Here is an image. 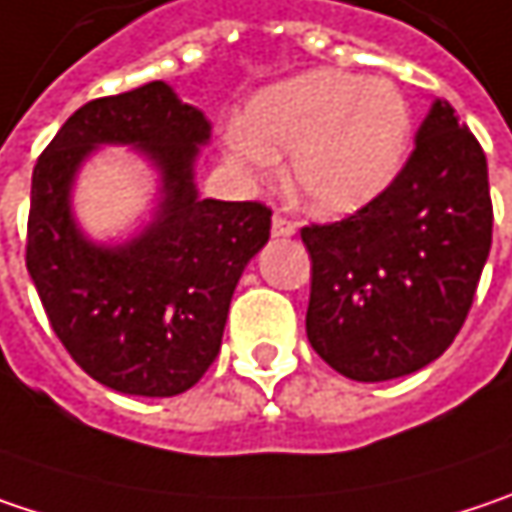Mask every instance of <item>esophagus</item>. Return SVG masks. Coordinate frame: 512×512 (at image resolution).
Returning a JSON list of instances; mask_svg holds the SVG:
<instances>
[{"mask_svg": "<svg viewBox=\"0 0 512 512\" xmlns=\"http://www.w3.org/2000/svg\"><path fill=\"white\" fill-rule=\"evenodd\" d=\"M294 233H297V224H294V221H288L285 215H274V221H271V236L291 238Z\"/></svg>", "mask_w": 512, "mask_h": 512, "instance_id": "1", "label": "esophagus"}]
</instances>
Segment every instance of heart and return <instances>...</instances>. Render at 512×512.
Masks as SVG:
<instances>
[{"label": "heart", "instance_id": "obj_1", "mask_svg": "<svg viewBox=\"0 0 512 512\" xmlns=\"http://www.w3.org/2000/svg\"><path fill=\"white\" fill-rule=\"evenodd\" d=\"M411 110L396 84L338 69H314L262 90L244 122L224 133V160L238 177L265 183L291 157L294 201L323 218L376 201L402 171Z\"/></svg>", "mask_w": 512, "mask_h": 512}]
</instances>
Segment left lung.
Returning a JSON list of instances; mask_svg holds the SVG:
<instances>
[{"instance_id": "8db88e82", "label": "left lung", "mask_w": 512, "mask_h": 512, "mask_svg": "<svg viewBox=\"0 0 512 512\" xmlns=\"http://www.w3.org/2000/svg\"><path fill=\"white\" fill-rule=\"evenodd\" d=\"M376 201L303 227L311 256L306 335L352 382H390L440 358L460 332L493 244L487 157L443 98Z\"/></svg>"}]
</instances>
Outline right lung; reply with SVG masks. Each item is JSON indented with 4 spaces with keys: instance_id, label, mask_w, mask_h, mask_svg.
<instances>
[{
    "instance_id": "add662e5",
    "label": "right lung",
    "mask_w": 512,
    "mask_h": 512,
    "mask_svg": "<svg viewBox=\"0 0 512 512\" xmlns=\"http://www.w3.org/2000/svg\"><path fill=\"white\" fill-rule=\"evenodd\" d=\"M212 125L165 81L75 110L31 177L25 265L69 355L95 382L128 396H177L215 361L230 300L268 244L271 209L201 198L195 165ZM130 147L155 174L152 206L113 239L74 215L83 165Z\"/></svg>"
}]
</instances>
